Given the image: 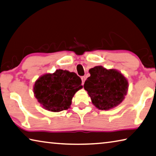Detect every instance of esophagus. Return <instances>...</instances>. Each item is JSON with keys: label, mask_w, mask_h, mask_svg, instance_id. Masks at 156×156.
<instances>
[{"label": "esophagus", "mask_w": 156, "mask_h": 156, "mask_svg": "<svg viewBox=\"0 0 156 156\" xmlns=\"http://www.w3.org/2000/svg\"><path fill=\"white\" fill-rule=\"evenodd\" d=\"M81 80H82V84H83V85H84V83H85V81L86 80L85 76H82V77H81Z\"/></svg>", "instance_id": "1"}]
</instances>
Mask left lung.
I'll return each instance as SVG.
<instances>
[{
  "label": "left lung",
  "mask_w": 156,
  "mask_h": 156,
  "mask_svg": "<svg viewBox=\"0 0 156 156\" xmlns=\"http://www.w3.org/2000/svg\"><path fill=\"white\" fill-rule=\"evenodd\" d=\"M90 76L84 84L91 103L98 110H108L117 107L127 94L126 78L116 69L96 66L89 70Z\"/></svg>",
  "instance_id": "8db88e82"
}]
</instances>
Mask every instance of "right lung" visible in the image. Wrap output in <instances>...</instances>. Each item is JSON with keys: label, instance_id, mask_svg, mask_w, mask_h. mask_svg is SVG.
<instances>
[{"label": "right lung", "instance_id": "obj_1", "mask_svg": "<svg viewBox=\"0 0 156 156\" xmlns=\"http://www.w3.org/2000/svg\"><path fill=\"white\" fill-rule=\"evenodd\" d=\"M77 74L58 69L41 76L33 86L34 97L44 109L58 112L69 109L75 94L83 88Z\"/></svg>", "mask_w": 156, "mask_h": 156}]
</instances>
